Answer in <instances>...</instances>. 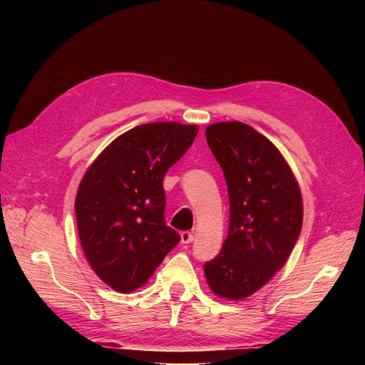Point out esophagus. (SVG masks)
Instances as JSON below:
<instances>
[{
    "label": "esophagus",
    "mask_w": 365,
    "mask_h": 365,
    "mask_svg": "<svg viewBox=\"0 0 365 365\" xmlns=\"http://www.w3.org/2000/svg\"><path fill=\"white\" fill-rule=\"evenodd\" d=\"M193 233H191V232H182L180 233V242L183 243V245H188V243H191V242H193Z\"/></svg>",
    "instance_id": "1"
}]
</instances>
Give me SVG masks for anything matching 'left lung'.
Listing matches in <instances>:
<instances>
[{"label":"left lung","mask_w":365,"mask_h":365,"mask_svg":"<svg viewBox=\"0 0 365 365\" xmlns=\"http://www.w3.org/2000/svg\"><path fill=\"white\" fill-rule=\"evenodd\" d=\"M206 140L224 170L230 224L205 275L215 296L240 301L288 261L302 227V196L279 148L248 123H211Z\"/></svg>","instance_id":"left-lung-1"}]
</instances>
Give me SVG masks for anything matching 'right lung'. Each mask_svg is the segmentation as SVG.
<instances>
[{"mask_svg": "<svg viewBox=\"0 0 365 365\" xmlns=\"http://www.w3.org/2000/svg\"><path fill=\"white\" fill-rule=\"evenodd\" d=\"M196 125L143 123L100 153L78 185V238L95 274L119 293L143 287L180 237L165 225V172L193 143Z\"/></svg>", "mask_w": 365, "mask_h": 365, "instance_id": "obj_1", "label": "right lung"}]
</instances>
